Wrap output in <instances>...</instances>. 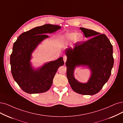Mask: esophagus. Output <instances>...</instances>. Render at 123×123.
Masks as SVG:
<instances>
[{
    "label": "esophagus",
    "instance_id": "1",
    "mask_svg": "<svg viewBox=\"0 0 123 123\" xmlns=\"http://www.w3.org/2000/svg\"><path fill=\"white\" fill-rule=\"evenodd\" d=\"M63 60H64V63H65L66 62L67 60V57L66 56H63Z\"/></svg>",
    "mask_w": 123,
    "mask_h": 123
}]
</instances>
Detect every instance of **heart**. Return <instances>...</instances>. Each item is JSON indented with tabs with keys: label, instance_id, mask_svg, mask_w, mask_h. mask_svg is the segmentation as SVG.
I'll list each match as a JSON object with an SVG mask.
<instances>
[{
	"label": "heart",
	"instance_id": "b5f03b06",
	"mask_svg": "<svg viewBox=\"0 0 123 123\" xmlns=\"http://www.w3.org/2000/svg\"><path fill=\"white\" fill-rule=\"evenodd\" d=\"M64 38L66 40L69 41V42H72V41H74V40L77 41V42H80V41L83 39L84 37L81 34H78L77 33L72 32L66 34L64 36Z\"/></svg>",
	"mask_w": 123,
	"mask_h": 123
}]
</instances>
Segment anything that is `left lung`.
<instances>
[{
    "instance_id": "8db88e82",
    "label": "left lung",
    "mask_w": 123,
    "mask_h": 123,
    "mask_svg": "<svg viewBox=\"0 0 123 123\" xmlns=\"http://www.w3.org/2000/svg\"><path fill=\"white\" fill-rule=\"evenodd\" d=\"M80 29L86 37L92 38L65 49L67 78L74 92L93 95L101 90L111 76L114 63L113 48L105 34L83 27ZM80 65L87 66L92 70V76L86 83H80L74 78L75 67Z\"/></svg>"
}]
</instances>
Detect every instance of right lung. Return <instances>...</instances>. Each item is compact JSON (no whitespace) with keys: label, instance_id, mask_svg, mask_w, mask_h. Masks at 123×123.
Masks as SVG:
<instances>
[{"label":"right lung","instance_id":"right-lung-1","mask_svg":"<svg viewBox=\"0 0 123 123\" xmlns=\"http://www.w3.org/2000/svg\"><path fill=\"white\" fill-rule=\"evenodd\" d=\"M61 26L45 24L36 27L21 34L13 43L10 57L12 77L21 89L29 94L47 92L51 88L57 69L64 62L62 57L45 63L34 69L31 66L32 53L44 39L49 37L47 33H53Z\"/></svg>","mask_w":123,"mask_h":123}]
</instances>
